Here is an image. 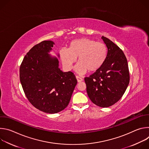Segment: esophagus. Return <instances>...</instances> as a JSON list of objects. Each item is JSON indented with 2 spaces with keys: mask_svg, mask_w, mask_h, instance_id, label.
Returning <instances> with one entry per match:
<instances>
[{
  "mask_svg": "<svg viewBox=\"0 0 149 149\" xmlns=\"http://www.w3.org/2000/svg\"><path fill=\"white\" fill-rule=\"evenodd\" d=\"M76 78H77V81H78V82H81V81H82V78H81L80 77H79V76H76Z\"/></svg>",
  "mask_w": 149,
  "mask_h": 149,
  "instance_id": "esophagus-1",
  "label": "esophagus"
}]
</instances>
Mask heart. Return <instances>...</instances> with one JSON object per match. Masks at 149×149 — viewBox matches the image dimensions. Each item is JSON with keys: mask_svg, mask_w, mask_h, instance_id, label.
Wrapping results in <instances>:
<instances>
[{"mask_svg": "<svg viewBox=\"0 0 149 149\" xmlns=\"http://www.w3.org/2000/svg\"><path fill=\"white\" fill-rule=\"evenodd\" d=\"M107 47L102 42L82 38L72 40L67 49L59 51L61 60L64 67L70 70L78 57V63L75 67L76 71L84 74L88 71L90 73L100 70L107 57Z\"/></svg>", "mask_w": 149, "mask_h": 149, "instance_id": "b5f03b06", "label": "heart"}]
</instances>
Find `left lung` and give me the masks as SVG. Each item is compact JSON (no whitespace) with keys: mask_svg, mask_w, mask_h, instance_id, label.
I'll return each instance as SVG.
<instances>
[{"mask_svg":"<svg viewBox=\"0 0 149 149\" xmlns=\"http://www.w3.org/2000/svg\"><path fill=\"white\" fill-rule=\"evenodd\" d=\"M101 39L107 47V57L102 67L85 78L87 93L91 101L100 107H109L124 94L130 81L128 63L123 51L109 39Z\"/></svg>","mask_w":149,"mask_h":149,"instance_id":"left-lung-1","label":"left lung"}]
</instances>
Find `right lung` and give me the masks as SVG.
Segmentation results:
<instances>
[{"label": "right lung", "mask_w": 149, "mask_h": 149, "mask_svg": "<svg viewBox=\"0 0 149 149\" xmlns=\"http://www.w3.org/2000/svg\"><path fill=\"white\" fill-rule=\"evenodd\" d=\"M55 44L44 40L26 54L20 67V81L29 102L49 114L64 110L69 104L77 80L71 72H63L59 61L49 53ZM57 56L59 58V54Z\"/></svg>", "instance_id": "1"}]
</instances>
